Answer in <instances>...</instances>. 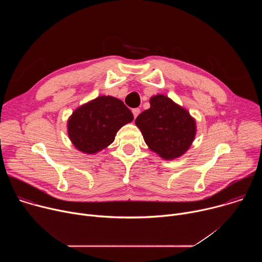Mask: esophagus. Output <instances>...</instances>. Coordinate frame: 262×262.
Returning a JSON list of instances; mask_svg holds the SVG:
<instances>
[{
  "label": "esophagus",
  "mask_w": 262,
  "mask_h": 262,
  "mask_svg": "<svg viewBox=\"0 0 262 262\" xmlns=\"http://www.w3.org/2000/svg\"><path fill=\"white\" fill-rule=\"evenodd\" d=\"M133 114H134V117L137 118V116L140 114V108H139V107L133 108Z\"/></svg>",
  "instance_id": "1"
}]
</instances>
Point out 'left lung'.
<instances>
[{
    "label": "left lung",
    "mask_w": 262,
    "mask_h": 262,
    "mask_svg": "<svg viewBox=\"0 0 262 262\" xmlns=\"http://www.w3.org/2000/svg\"><path fill=\"white\" fill-rule=\"evenodd\" d=\"M146 144L165 160L182 156L191 146L195 135V120L181 106L165 95L150 99V107L136 119Z\"/></svg>",
    "instance_id": "8db88e82"
}]
</instances>
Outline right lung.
Masks as SVG:
<instances>
[{
    "label": "right lung",
    "instance_id": "right-lung-1",
    "mask_svg": "<svg viewBox=\"0 0 262 262\" xmlns=\"http://www.w3.org/2000/svg\"><path fill=\"white\" fill-rule=\"evenodd\" d=\"M133 119L123 101L100 96L73 112L68 120L69 139L79 150L95 154L113 142L118 129Z\"/></svg>",
    "mask_w": 262,
    "mask_h": 262
}]
</instances>
